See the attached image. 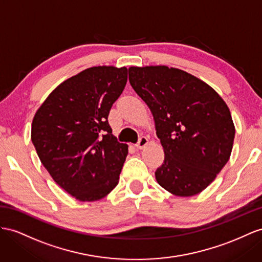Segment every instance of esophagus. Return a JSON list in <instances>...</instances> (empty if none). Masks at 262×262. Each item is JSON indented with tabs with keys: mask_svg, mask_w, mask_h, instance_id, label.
<instances>
[{
	"mask_svg": "<svg viewBox=\"0 0 262 262\" xmlns=\"http://www.w3.org/2000/svg\"><path fill=\"white\" fill-rule=\"evenodd\" d=\"M148 144V138H147L146 136H140L139 137V139H138V142H137V144H136V147L138 149H142V148H144V147Z\"/></svg>",
	"mask_w": 262,
	"mask_h": 262,
	"instance_id": "34e87169",
	"label": "esophagus"
}]
</instances>
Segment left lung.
Instances as JSON below:
<instances>
[{
  "label": "left lung",
  "instance_id": "left-lung-1",
  "mask_svg": "<svg viewBox=\"0 0 262 262\" xmlns=\"http://www.w3.org/2000/svg\"><path fill=\"white\" fill-rule=\"evenodd\" d=\"M128 74L164 147L157 183L173 195H197L229 160L236 133L229 108L209 85L182 70L130 67Z\"/></svg>",
  "mask_w": 262,
  "mask_h": 262
}]
</instances>
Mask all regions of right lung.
<instances>
[{
  "label": "right lung",
  "mask_w": 262,
  "mask_h": 262,
  "mask_svg": "<svg viewBox=\"0 0 262 262\" xmlns=\"http://www.w3.org/2000/svg\"><path fill=\"white\" fill-rule=\"evenodd\" d=\"M126 82V67H91L57 86L33 118L43 166L80 201L103 198L118 184L128 146L113 136L108 114Z\"/></svg>",
  "instance_id": "1"
}]
</instances>
